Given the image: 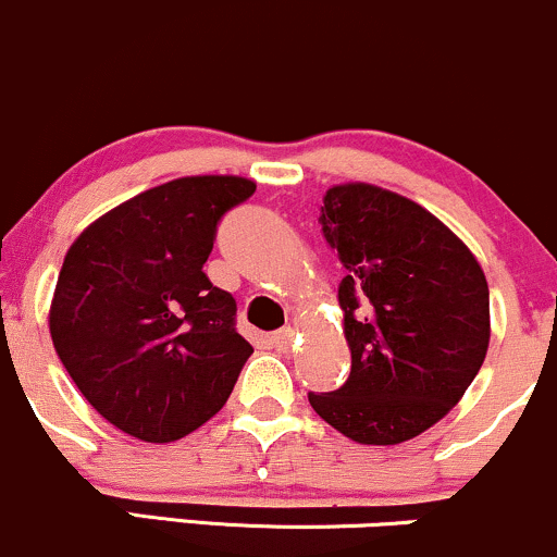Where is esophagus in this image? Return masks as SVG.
Wrapping results in <instances>:
<instances>
[{
  "mask_svg": "<svg viewBox=\"0 0 557 557\" xmlns=\"http://www.w3.org/2000/svg\"><path fill=\"white\" fill-rule=\"evenodd\" d=\"M292 342H295V329H278L271 334V345L278 349V352H286V349L292 347Z\"/></svg>",
  "mask_w": 557,
  "mask_h": 557,
  "instance_id": "34e87169",
  "label": "esophagus"
}]
</instances>
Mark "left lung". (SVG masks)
Returning <instances> with one entry per match:
<instances>
[{"label":"left lung","mask_w":557,"mask_h":557,"mask_svg":"<svg viewBox=\"0 0 557 557\" xmlns=\"http://www.w3.org/2000/svg\"><path fill=\"white\" fill-rule=\"evenodd\" d=\"M339 284L349 376L308 392L318 416L360 445H399L434 426L476 379L490 347V286L440 218L395 191L342 184L318 218Z\"/></svg>","instance_id":"obj_1"}]
</instances>
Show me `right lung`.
Segmentation results:
<instances>
[{
    "instance_id": "add662e5",
    "label": "right lung",
    "mask_w": 557,
    "mask_h": 557,
    "mask_svg": "<svg viewBox=\"0 0 557 557\" xmlns=\"http://www.w3.org/2000/svg\"><path fill=\"white\" fill-rule=\"evenodd\" d=\"M255 195L239 176H189L104 212L67 249L49 334L81 395L112 426L176 442L210 421L252 345L236 299L205 276L218 223Z\"/></svg>"
}]
</instances>
